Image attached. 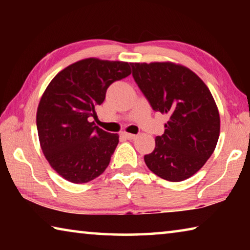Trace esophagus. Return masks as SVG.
<instances>
[{
  "instance_id": "obj_1",
  "label": "esophagus",
  "mask_w": 250,
  "mask_h": 250,
  "mask_svg": "<svg viewBox=\"0 0 250 250\" xmlns=\"http://www.w3.org/2000/svg\"><path fill=\"white\" fill-rule=\"evenodd\" d=\"M121 135L125 139H128V140H133V139L137 138V135L135 134H131V133H128V132H122Z\"/></svg>"
}]
</instances>
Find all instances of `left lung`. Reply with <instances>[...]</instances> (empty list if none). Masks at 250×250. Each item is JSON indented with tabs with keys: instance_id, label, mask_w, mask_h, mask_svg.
I'll list each match as a JSON object with an SVG mask.
<instances>
[{
	"instance_id": "left-lung-1",
	"label": "left lung",
	"mask_w": 250,
	"mask_h": 250,
	"mask_svg": "<svg viewBox=\"0 0 250 250\" xmlns=\"http://www.w3.org/2000/svg\"><path fill=\"white\" fill-rule=\"evenodd\" d=\"M131 67L151 107L168 118L154 150L145 155L146 167L167 181L188 179L213 154L219 137V112L208 87L194 71L172 62Z\"/></svg>"
}]
</instances>
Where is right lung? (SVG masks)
Segmentation results:
<instances>
[{
	"label": "right lung",
	"instance_id": "obj_1",
	"mask_svg": "<svg viewBox=\"0 0 250 250\" xmlns=\"http://www.w3.org/2000/svg\"><path fill=\"white\" fill-rule=\"evenodd\" d=\"M131 74L126 62L84 58L59 71L42 95L36 113L40 145L49 166L75 184L103 174L119 143L90 121L112 83Z\"/></svg>",
	"mask_w": 250,
	"mask_h": 250
}]
</instances>
